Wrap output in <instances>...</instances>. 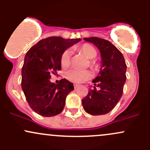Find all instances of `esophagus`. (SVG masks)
Masks as SVG:
<instances>
[{
	"instance_id": "1",
	"label": "esophagus",
	"mask_w": 150,
	"mask_h": 150,
	"mask_svg": "<svg viewBox=\"0 0 150 150\" xmlns=\"http://www.w3.org/2000/svg\"><path fill=\"white\" fill-rule=\"evenodd\" d=\"M74 86V88H78L79 87V84H77V83H75L73 85Z\"/></svg>"
}]
</instances>
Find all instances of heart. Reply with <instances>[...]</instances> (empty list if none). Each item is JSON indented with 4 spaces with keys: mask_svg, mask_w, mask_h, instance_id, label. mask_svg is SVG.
<instances>
[{
    "mask_svg": "<svg viewBox=\"0 0 150 150\" xmlns=\"http://www.w3.org/2000/svg\"><path fill=\"white\" fill-rule=\"evenodd\" d=\"M79 51L83 54L86 59H89L88 66L93 70H97L99 65L96 62L91 60L96 58V55H97L96 49L91 45L85 43L80 47ZM70 57L71 51L69 50H66L63 52L61 57V65L62 67L66 68L69 66V64H70ZM65 76L67 79L71 82L81 83L88 80L91 76V75L88 70H77V69H72L66 72Z\"/></svg>",
    "mask_w": 150,
    "mask_h": 150,
    "instance_id": "b5f03b06",
    "label": "heart"
}]
</instances>
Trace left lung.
Returning a JSON list of instances; mask_svg holds the SVG:
<instances>
[{
	"label": "left lung",
	"instance_id": "1",
	"mask_svg": "<svg viewBox=\"0 0 150 150\" xmlns=\"http://www.w3.org/2000/svg\"><path fill=\"white\" fill-rule=\"evenodd\" d=\"M84 40L98 48L102 57L99 75L93 80V89L88 91L82 99L86 112L92 115H102L110 112L118 103L126 81L127 66L122 53L110 41L96 37L85 38ZM100 88L96 90V86Z\"/></svg>",
	"mask_w": 150,
	"mask_h": 150
}]
</instances>
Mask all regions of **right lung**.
<instances>
[{
	"label": "right lung",
	"mask_w": 150,
	"mask_h": 150,
	"mask_svg": "<svg viewBox=\"0 0 150 150\" xmlns=\"http://www.w3.org/2000/svg\"><path fill=\"white\" fill-rule=\"evenodd\" d=\"M81 40L48 37L38 42L27 52L22 68V88L35 112L43 117H52L62 112L67 96L74 90L73 84L65 78L55 84L50 78L61 69L63 52Z\"/></svg>",
	"instance_id": "1"
}]
</instances>
